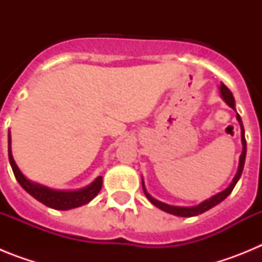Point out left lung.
<instances>
[{
  "label": "left lung",
  "instance_id": "obj_1",
  "mask_svg": "<svg viewBox=\"0 0 262 262\" xmlns=\"http://www.w3.org/2000/svg\"><path fill=\"white\" fill-rule=\"evenodd\" d=\"M219 90H221L222 99H223L224 102H226L227 105L230 106L231 108H233V110L236 111L235 98H233V96H232V93H231V92H230V89H228V88H227L224 84H222L221 86H219ZM236 119H237V122H239L240 129H242L243 151H242V155H240V159H239V166H237V172H236L235 177H233V180H232V182H231V184H230V186L227 187V189H224L223 191H221V193H217V194H215V195H212L211 198H209V200H206V201H203V202H201L200 205L191 206V207H181V206L166 205V203L160 202V201L155 200L154 196H152L151 194L148 193L147 189H145L144 181H143V178H142L143 191H144V194H145V196H147V198H148V201H149V202H151L152 205L156 206V207H159L160 210H163V211H165V212H169V214L177 215V216L190 217V216H195V215H200V214H202V212L207 211V210L212 209L214 206L219 205V203H221L222 201L226 200L227 196H228L231 194V191L233 190V187H235V185L237 184V181H239L240 176H242V173H243V169H244L245 155H247V142H245L244 127H243L242 118H240V115L237 114V113H236Z\"/></svg>",
  "mask_w": 262,
  "mask_h": 262
}]
</instances>
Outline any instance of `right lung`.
I'll return each instance as SVG.
<instances>
[{
    "instance_id": "add662e5",
    "label": "right lung",
    "mask_w": 262,
    "mask_h": 262,
    "mask_svg": "<svg viewBox=\"0 0 262 262\" xmlns=\"http://www.w3.org/2000/svg\"><path fill=\"white\" fill-rule=\"evenodd\" d=\"M9 161H10L11 169H13L14 176L19 182L20 186L35 198L36 201L41 202L47 207L55 210H71L80 207L82 205H86L94 196L99 193L102 187V177H97L93 182L88 186L78 189V190H55L51 187L45 186V185L36 184V182L30 181L29 178L25 177L22 172L19 170L18 165L15 164L11 154V136L9 131Z\"/></svg>"
}]
</instances>
